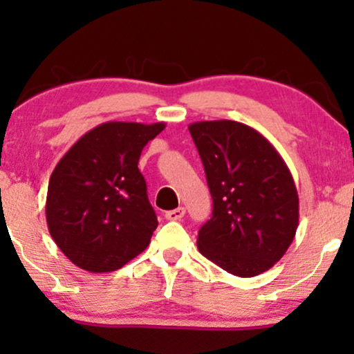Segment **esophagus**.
<instances>
[{
    "instance_id": "1",
    "label": "esophagus",
    "mask_w": 354,
    "mask_h": 354,
    "mask_svg": "<svg viewBox=\"0 0 354 354\" xmlns=\"http://www.w3.org/2000/svg\"><path fill=\"white\" fill-rule=\"evenodd\" d=\"M185 208H176V209H171V211H166V219H169V221H178V219H181L185 216Z\"/></svg>"
}]
</instances>
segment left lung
Instances as JSON below:
<instances>
[{
  "label": "left lung",
  "mask_w": 354,
  "mask_h": 354,
  "mask_svg": "<svg viewBox=\"0 0 354 354\" xmlns=\"http://www.w3.org/2000/svg\"><path fill=\"white\" fill-rule=\"evenodd\" d=\"M188 128L213 198V216L198 233V250L239 278L265 273L298 230L299 200L290 169L251 126L216 120Z\"/></svg>",
  "instance_id": "8db88e82"
}]
</instances>
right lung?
<instances>
[{
    "instance_id": "obj_1",
    "label": "right lung",
    "mask_w": 354,
    "mask_h": 354,
    "mask_svg": "<svg viewBox=\"0 0 354 354\" xmlns=\"http://www.w3.org/2000/svg\"><path fill=\"white\" fill-rule=\"evenodd\" d=\"M165 126L108 121L81 136L53 169L48 230L73 265L116 271L149 245L158 219L138 161Z\"/></svg>"
}]
</instances>
